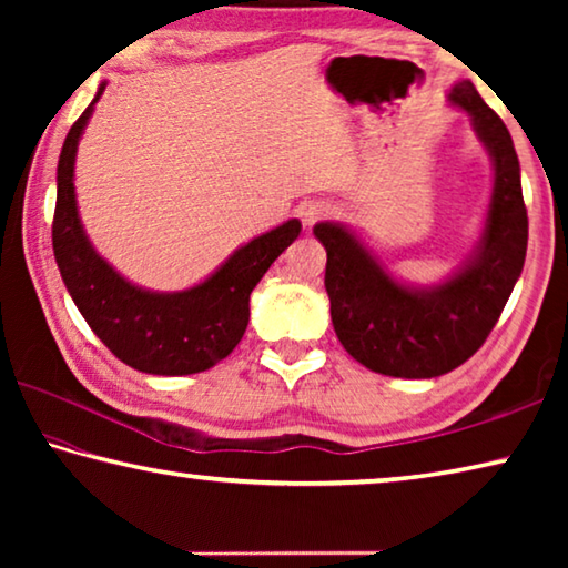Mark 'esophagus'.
Wrapping results in <instances>:
<instances>
[{"label":"esophagus","mask_w":568,"mask_h":568,"mask_svg":"<svg viewBox=\"0 0 568 568\" xmlns=\"http://www.w3.org/2000/svg\"><path fill=\"white\" fill-rule=\"evenodd\" d=\"M333 213V205L325 203V200H311V203L303 205V223L311 227L318 223V220L328 217Z\"/></svg>","instance_id":"1"}]
</instances>
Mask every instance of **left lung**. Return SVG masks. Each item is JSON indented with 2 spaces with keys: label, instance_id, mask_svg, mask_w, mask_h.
Masks as SVG:
<instances>
[{
  "label": "left lung",
  "instance_id": "8db88e82",
  "mask_svg": "<svg viewBox=\"0 0 568 568\" xmlns=\"http://www.w3.org/2000/svg\"><path fill=\"white\" fill-rule=\"evenodd\" d=\"M448 102L468 112L494 162L484 230L454 275L406 285L351 227H313L328 253L325 291L335 335L365 368L393 378H436L466 363L494 331L526 261L528 217L511 134L470 80L456 82Z\"/></svg>",
  "mask_w": 568,
  "mask_h": 568
}]
</instances>
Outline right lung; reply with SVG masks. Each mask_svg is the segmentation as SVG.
Masks as SVG:
<instances>
[{
	"label": "right lung",
	"mask_w": 568,
	"mask_h": 568,
	"mask_svg": "<svg viewBox=\"0 0 568 568\" xmlns=\"http://www.w3.org/2000/svg\"><path fill=\"white\" fill-rule=\"evenodd\" d=\"M104 82L67 132L57 165L52 223L54 261L94 335L130 368L152 376H190L227 358L250 321V293L277 255L301 235V220L240 245L217 271L187 291L158 293L130 283L100 257L84 233L74 195L77 145L102 98Z\"/></svg>",
	"instance_id": "1"
}]
</instances>
